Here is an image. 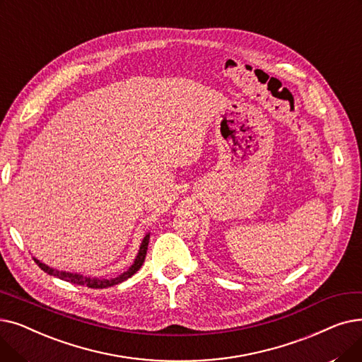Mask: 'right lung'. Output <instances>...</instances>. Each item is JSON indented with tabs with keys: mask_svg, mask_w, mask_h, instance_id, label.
I'll list each match as a JSON object with an SVG mask.
<instances>
[{
	"mask_svg": "<svg viewBox=\"0 0 362 362\" xmlns=\"http://www.w3.org/2000/svg\"><path fill=\"white\" fill-rule=\"evenodd\" d=\"M148 238H150V234H147V235L144 237L143 243H141V247H140V250H139V255H136L135 261H134V264L131 265V268H129L127 272L120 274L119 277H115V279H112V280H106V279H91V277H85V275H81V274H72V272L57 271V269H53V268L47 267L45 264L40 262L38 259H35V257H33V261H35L37 265H38L42 271H45L47 274L53 275V277H57V279H60V280H64V281H67V283L78 284V286H87L88 288H106V287H112V286H115V284H119V283H122V281L128 280L129 277H132V275H134L136 271H139V269L141 268V265L144 264V259H146V255H147Z\"/></svg>",
	"mask_w": 362,
	"mask_h": 362,
	"instance_id": "right-lung-1",
	"label": "right lung"
}]
</instances>
